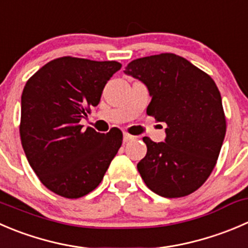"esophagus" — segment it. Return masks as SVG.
Instances as JSON below:
<instances>
[{
  "mask_svg": "<svg viewBox=\"0 0 248 248\" xmlns=\"http://www.w3.org/2000/svg\"><path fill=\"white\" fill-rule=\"evenodd\" d=\"M134 139H136V137L132 136V134L127 133V132H124V143H128V141L134 140Z\"/></svg>",
  "mask_w": 248,
  "mask_h": 248,
  "instance_id": "34e87169",
  "label": "esophagus"
}]
</instances>
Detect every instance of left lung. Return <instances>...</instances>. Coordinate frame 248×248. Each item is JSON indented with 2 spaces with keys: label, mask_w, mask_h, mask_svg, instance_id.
<instances>
[{
  "label": "left lung",
  "mask_w": 248,
  "mask_h": 248,
  "mask_svg": "<svg viewBox=\"0 0 248 248\" xmlns=\"http://www.w3.org/2000/svg\"><path fill=\"white\" fill-rule=\"evenodd\" d=\"M124 74L148 87L151 102L146 114L167 126L165 141L143 138L148 151L137 165L141 179L163 198L194 193L212 173L227 132L217 85L173 53L133 60Z\"/></svg>",
  "instance_id": "1"
}]
</instances>
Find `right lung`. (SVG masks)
I'll list each match as a JSON object with an SVG mask.
<instances>
[{
	"label": "right lung",
	"mask_w": 248,
	"mask_h": 248,
	"mask_svg": "<svg viewBox=\"0 0 248 248\" xmlns=\"http://www.w3.org/2000/svg\"><path fill=\"white\" fill-rule=\"evenodd\" d=\"M117 62L62 57L28 80L21 94L19 133L31 168L46 188L78 199L97 188L122 144V132L107 134L80 124L97 107Z\"/></svg>",
	"instance_id": "add662e5"
}]
</instances>
